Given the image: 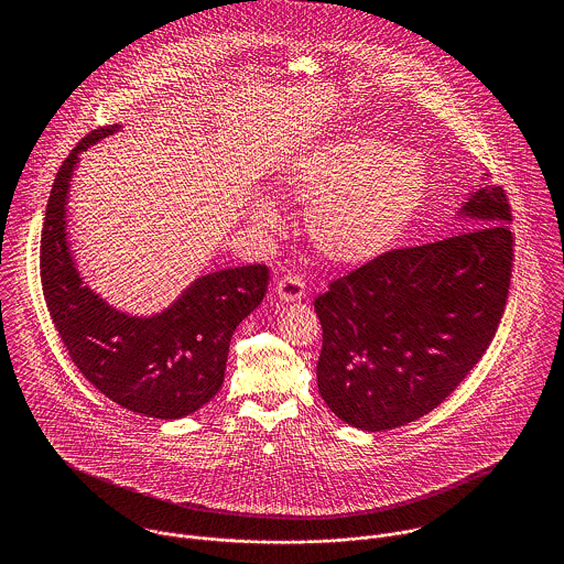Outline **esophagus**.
Wrapping results in <instances>:
<instances>
[{"instance_id":"1","label":"esophagus","mask_w":564,"mask_h":564,"mask_svg":"<svg viewBox=\"0 0 564 564\" xmlns=\"http://www.w3.org/2000/svg\"><path fill=\"white\" fill-rule=\"evenodd\" d=\"M276 294L281 300L285 302H295V300H302L306 294V285H304V279L295 272H290L285 276H281L276 281Z\"/></svg>"}]
</instances>
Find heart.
<instances>
[{"mask_svg":"<svg viewBox=\"0 0 564 564\" xmlns=\"http://www.w3.org/2000/svg\"><path fill=\"white\" fill-rule=\"evenodd\" d=\"M290 189L300 203L313 205L308 230L317 249L350 264L375 258L402 237L421 205L425 171L393 143L349 137L297 162ZM251 215L267 230L281 228L269 200H258Z\"/></svg>","mask_w":564,"mask_h":564,"instance_id":"b5f03b06","label":"heart"}]
</instances>
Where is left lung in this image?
Segmentation results:
<instances>
[{"label": "left lung", "mask_w": 564, "mask_h": 564, "mask_svg": "<svg viewBox=\"0 0 564 564\" xmlns=\"http://www.w3.org/2000/svg\"><path fill=\"white\" fill-rule=\"evenodd\" d=\"M460 215V232L384 251L315 297L319 393L352 427L395 430L425 416L490 347L513 267L508 194L484 186Z\"/></svg>", "instance_id": "left-lung-1"}]
</instances>
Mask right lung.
Instances as JSON below:
<instances>
[{"label":"right lung","instance_id":"add662e5","mask_svg":"<svg viewBox=\"0 0 564 564\" xmlns=\"http://www.w3.org/2000/svg\"><path fill=\"white\" fill-rule=\"evenodd\" d=\"M116 129L90 131L58 166L40 241L42 292L63 347L93 387L137 414L182 419L221 389L230 338L267 294L269 267L205 274L150 319L118 313L82 285L65 232L67 189L78 154Z\"/></svg>","mask_w":564,"mask_h":564}]
</instances>
